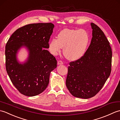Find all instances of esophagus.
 Returning <instances> with one entry per match:
<instances>
[{
  "instance_id": "obj_1",
  "label": "esophagus",
  "mask_w": 120,
  "mask_h": 120,
  "mask_svg": "<svg viewBox=\"0 0 120 120\" xmlns=\"http://www.w3.org/2000/svg\"><path fill=\"white\" fill-rule=\"evenodd\" d=\"M57 64H58V65H62V64H63V62L62 61L59 60V61H58V63H57Z\"/></svg>"
}]
</instances>
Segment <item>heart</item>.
I'll return each mask as SVG.
<instances>
[{
	"mask_svg": "<svg viewBox=\"0 0 120 120\" xmlns=\"http://www.w3.org/2000/svg\"><path fill=\"white\" fill-rule=\"evenodd\" d=\"M89 35L83 29H64L56 38L51 40L49 49L53 55H57L63 48V54L70 60H76L85 54L89 44Z\"/></svg>",
	"mask_w": 120,
	"mask_h": 120,
	"instance_id": "obj_1",
	"label": "heart"
}]
</instances>
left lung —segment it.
I'll return each instance as SVG.
<instances>
[{
    "label": "left lung",
    "instance_id": "left-lung-1",
    "mask_svg": "<svg viewBox=\"0 0 120 120\" xmlns=\"http://www.w3.org/2000/svg\"><path fill=\"white\" fill-rule=\"evenodd\" d=\"M92 38L82 57L71 62L66 86L72 95L87 99L103 88L111 71L112 50L110 43L100 28L91 22Z\"/></svg>",
    "mask_w": 120,
    "mask_h": 120
}]
</instances>
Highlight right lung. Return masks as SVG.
<instances>
[{
    "instance_id": "add662e5",
    "label": "right lung",
    "mask_w": 120,
    "mask_h": 120,
    "mask_svg": "<svg viewBox=\"0 0 120 120\" xmlns=\"http://www.w3.org/2000/svg\"><path fill=\"white\" fill-rule=\"evenodd\" d=\"M52 23L28 24L17 29L6 45V68L10 80L24 95L34 96L48 86L50 72L57 68L55 57L45 48L53 32ZM29 52L26 62L19 63L16 55L21 47Z\"/></svg>"
}]
</instances>
